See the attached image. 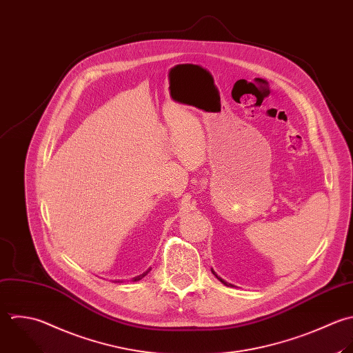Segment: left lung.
I'll list each match as a JSON object with an SVG mask.
<instances>
[{
  "mask_svg": "<svg viewBox=\"0 0 353 353\" xmlns=\"http://www.w3.org/2000/svg\"><path fill=\"white\" fill-rule=\"evenodd\" d=\"M212 272H213V274H214V275H216V272H214V271H213V270H212ZM216 278H217V279H219V281H220V282H221V283H224V285H225V286H232V285H231V283H227V282H225V281H223V279H221V278H219V276H217V275H216Z\"/></svg>",
  "mask_w": 353,
  "mask_h": 353,
  "instance_id": "left-lung-1",
  "label": "left lung"
}]
</instances>
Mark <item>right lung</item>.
Segmentation results:
<instances>
[{"mask_svg":"<svg viewBox=\"0 0 353 353\" xmlns=\"http://www.w3.org/2000/svg\"><path fill=\"white\" fill-rule=\"evenodd\" d=\"M148 272H150V270H147V271H145V272H144V274H141V275H139V276H136V278H133V279H132V281H133V282H136V281H140V279H141V278H144V276H145V275H147V274H148Z\"/></svg>","mask_w":353,"mask_h":353,"instance_id":"add662e5","label":"right lung"}]
</instances>
